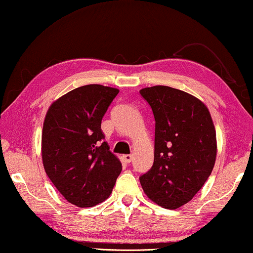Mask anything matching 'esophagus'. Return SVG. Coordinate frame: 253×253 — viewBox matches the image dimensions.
<instances>
[{
	"label": "esophagus",
	"instance_id": "34e87169",
	"mask_svg": "<svg viewBox=\"0 0 253 253\" xmlns=\"http://www.w3.org/2000/svg\"><path fill=\"white\" fill-rule=\"evenodd\" d=\"M123 160H124V161H125L126 163H130V162H131V155H130V154L123 155Z\"/></svg>",
	"mask_w": 253,
	"mask_h": 253
}]
</instances>
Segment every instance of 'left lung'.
Wrapping results in <instances>:
<instances>
[{
	"instance_id": "obj_1",
	"label": "left lung",
	"mask_w": 253,
	"mask_h": 253,
	"mask_svg": "<svg viewBox=\"0 0 253 253\" xmlns=\"http://www.w3.org/2000/svg\"><path fill=\"white\" fill-rule=\"evenodd\" d=\"M155 119L154 163L139 178L152 202L168 210L189 203L210 177L217 141L205 103L166 85L139 90Z\"/></svg>"
}]
</instances>
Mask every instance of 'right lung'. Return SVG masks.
I'll return each mask as SVG.
<instances>
[{"label":"right lung","instance_id":"add662e5","mask_svg":"<svg viewBox=\"0 0 253 253\" xmlns=\"http://www.w3.org/2000/svg\"><path fill=\"white\" fill-rule=\"evenodd\" d=\"M116 87L87 84L51 103L42 133L43 169L67 202L92 207L109 197L122 162L109 150L101 120Z\"/></svg>","mask_w":253,"mask_h":253}]
</instances>
